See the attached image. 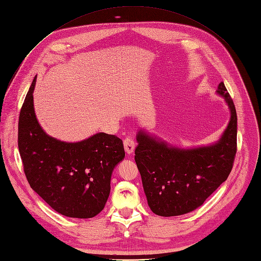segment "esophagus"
Returning a JSON list of instances; mask_svg holds the SVG:
<instances>
[{"label": "esophagus", "mask_w": 261, "mask_h": 261, "mask_svg": "<svg viewBox=\"0 0 261 261\" xmlns=\"http://www.w3.org/2000/svg\"><path fill=\"white\" fill-rule=\"evenodd\" d=\"M124 148H125V151L127 152V154H132L134 152L135 143H134V140L131 137L125 138V140H124Z\"/></svg>", "instance_id": "34e87169"}]
</instances>
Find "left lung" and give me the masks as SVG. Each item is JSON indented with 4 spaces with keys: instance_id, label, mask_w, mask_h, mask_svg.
Listing matches in <instances>:
<instances>
[{
    "instance_id": "1",
    "label": "left lung",
    "mask_w": 261,
    "mask_h": 261,
    "mask_svg": "<svg viewBox=\"0 0 261 261\" xmlns=\"http://www.w3.org/2000/svg\"><path fill=\"white\" fill-rule=\"evenodd\" d=\"M230 121L216 144L180 149L139 130L135 162L151 210L160 217L185 215L198 207L227 180L236 154L238 116L224 82L218 86Z\"/></svg>"
}]
</instances>
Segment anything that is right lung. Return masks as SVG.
Returning <instances> with one entry per match:
<instances>
[{
	"instance_id": "obj_1",
	"label": "right lung",
	"mask_w": 261,
	"mask_h": 261,
	"mask_svg": "<svg viewBox=\"0 0 261 261\" xmlns=\"http://www.w3.org/2000/svg\"><path fill=\"white\" fill-rule=\"evenodd\" d=\"M36 76L20 109L18 150L33 191L62 216L89 219L100 213L110 194L113 169L125 157L123 140L103 132L78 143L46 134L34 111Z\"/></svg>"
}]
</instances>
